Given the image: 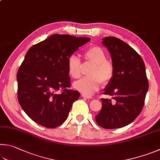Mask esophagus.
Listing matches in <instances>:
<instances>
[{"label":"esophagus","instance_id":"esophagus-1","mask_svg":"<svg viewBox=\"0 0 160 160\" xmlns=\"http://www.w3.org/2000/svg\"><path fill=\"white\" fill-rule=\"evenodd\" d=\"M82 97H83V98H92V97H89V96H88V95H85V94H82Z\"/></svg>","mask_w":160,"mask_h":160}]
</instances>
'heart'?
<instances>
[{
	"instance_id": "b5f03b06",
	"label": "heart",
	"mask_w": 160,
	"mask_h": 160,
	"mask_svg": "<svg viewBox=\"0 0 160 160\" xmlns=\"http://www.w3.org/2000/svg\"><path fill=\"white\" fill-rule=\"evenodd\" d=\"M86 62L93 64L88 73L89 77L74 82L73 88L83 94L92 95L99 89L101 82L106 85L114 76V66L111 62L106 59V54L102 49L97 46L87 50L83 54ZM68 72L73 79H78L82 74V63L75 54L69 56L67 61Z\"/></svg>"
}]
</instances>
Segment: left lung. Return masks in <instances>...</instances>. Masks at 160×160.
Listing matches in <instances>:
<instances>
[{
    "instance_id": "1",
    "label": "left lung",
    "mask_w": 160,
    "mask_h": 160,
    "mask_svg": "<svg viewBox=\"0 0 160 160\" xmlns=\"http://www.w3.org/2000/svg\"><path fill=\"white\" fill-rule=\"evenodd\" d=\"M114 66V76L104 89L113 101L101 98L102 108L95 119L104 129L128 125L140 114L148 89L143 59L133 49L115 37L104 38Z\"/></svg>"
}]
</instances>
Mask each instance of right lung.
<instances>
[{
  "label": "right lung",
  "mask_w": 160,
  "mask_h": 160,
  "mask_svg": "<svg viewBox=\"0 0 160 160\" xmlns=\"http://www.w3.org/2000/svg\"><path fill=\"white\" fill-rule=\"evenodd\" d=\"M90 40L54 34L28 50L17 74V98L32 120L51 129L64 122L80 97L76 90L70 89L67 61Z\"/></svg>",
  "instance_id": "1"
}]
</instances>
